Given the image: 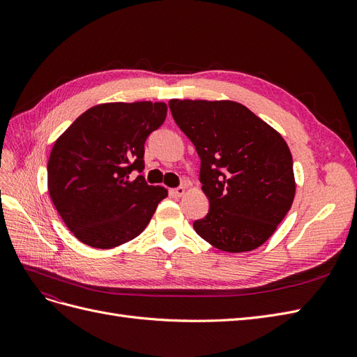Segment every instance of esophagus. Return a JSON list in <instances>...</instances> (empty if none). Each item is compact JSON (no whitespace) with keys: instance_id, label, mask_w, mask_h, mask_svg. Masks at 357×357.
<instances>
[{"instance_id":"34e87169","label":"esophagus","mask_w":357,"mask_h":357,"mask_svg":"<svg viewBox=\"0 0 357 357\" xmlns=\"http://www.w3.org/2000/svg\"><path fill=\"white\" fill-rule=\"evenodd\" d=\"M185 192H186V189L183 188V186H178V188H176V189H172V190H171L172 197H176V198H180V197L185 195Z\"/></svg>"}]
</instances>
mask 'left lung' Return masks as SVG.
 <instances>
[{
  "instance_id": "8db88e82",
  "label": "left lung",
  "mask_w": 357,
  "mask_h": 357,
  "mask_svg": "<svg viewBox=\"0 0 357 357\" xmlns=\"http://www.w3.org/2000/svg\"><path fill=\"white\" fill-rule=\"evenodd\" d=\"M172 117L197 149L208 214L197 234L222 252L261 247L291 207V153L274 128L240 102L171 100Z\"/></svg>"
}]
</instances>
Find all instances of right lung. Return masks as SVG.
Listing matches in <instances>:
<instances>
[{"instance_id": "1", "label": "right lung", "mask_w": 357, "mask_h": 357, "mask_svg": "<svg viewBox=\"0 0 357 357\" xmlns=\"http://www.w3.org/2000/svg\"><path fill=\"white\" fill-rule=\"evenodd\" d=\"M167 117L165 102H107L86 110L53 144L47 189L75 238L113 248L142 234L168 197L143 176L144 143Z\"/></svg>"}]
</instances>
